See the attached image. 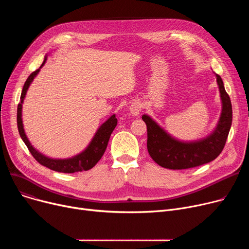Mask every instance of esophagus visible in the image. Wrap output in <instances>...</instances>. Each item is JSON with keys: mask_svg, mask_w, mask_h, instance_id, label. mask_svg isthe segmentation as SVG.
Returning <instances> with one entry per match:
<instances>
[{"mask_svg": "<svg viewBox=\"0 0 249 249\" xmlns=\"http://www.w3.org/2000/svg\"><path fill=\"white\" fill-rule=\"evenodd\" d=\"M141 111V104L138 102L133 103L131 106H130V113H131L133 116H138Z\"/></svg>", "mask_w": 249, "mask_h": 249, "instance_id": "obj_1", "label": "esophagus"}]
</instances>
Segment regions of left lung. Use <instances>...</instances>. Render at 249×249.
<instances>
[{"instance_id":"8db88e82","label":"left lung","mask_w":249,"mask_h":249,"mask_svg":"<svg viewBox=\"0 0 249 249\" xmlns=\"http://www.w3.org/2000/svg\"><path fill=\"white\" fill-rule=\"evenodd\" d=\"M222 102L220 119L214 131L204 139L185 142L174 138L152 118L144 114L147 127V150L159 165L169 169H186L214 160L223 150L232 123V105L223 81L216 74Z\"/></svg>"}]
</instances>
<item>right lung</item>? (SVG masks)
I'll return each instance as SVG.
<instances>
[{"label":"right lung","mask_w":249,"mask_h":249,"mask_svg":"<svg viewBox=\"0 0 249 249\" xmlns=\"http://www.w3.org/2000/svg\"><path fill=\"white\" fill-rule=\"evenodd\" d=\"M46 59H47V56H45L40 69L44 65ZM40 69L36 70L34 72H32L28 76L27 81L25 82L22 89L21 97H20L21 101L18 104V109H17V125H18L19 134L26 144V146L28 147L30 153L33 155V158L39 163L52 169V171H55L58 173H64V174H72L76 172L89 171V169L94 167L97 164V162L103 156L105 150H106L110 136L113 132V130L117 126V118L115 115H112L106 122L103 123L100 126V128L97 130L96 134L89 142L88 147L81 153L72 156V158L63 159V160L50 159L48 156H45L44 154L40 153L31 145L30 141L28 140L27 136H26L24 127H23V121H22V105H23L26 93H27L29 86L33 82L34 77L38 74Z\"/></svg>","instance_id":"obj_1"}]
</instances>
